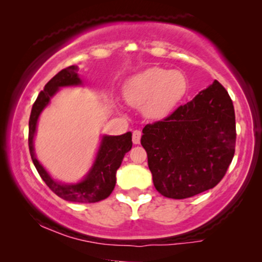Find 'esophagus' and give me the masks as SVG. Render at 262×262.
Wrapping results in <instances>:
<instances>
[{
    "label": "esophagus",
    "mask_w": 262,
    "mask_h": 262,
    "mask_svg": "<svg viewBox=\"0 0 262 262\" xmlns=\"http://www.w3.org/2000/svg\"><path fill=\"white\" fill-rule=\"evenodd\" d=\"M141 137H142V132L139 130H135L132 132V142H134V144H139V142H141Z\"/></svg>",
    "instance_id": "1"
}]
</instances>
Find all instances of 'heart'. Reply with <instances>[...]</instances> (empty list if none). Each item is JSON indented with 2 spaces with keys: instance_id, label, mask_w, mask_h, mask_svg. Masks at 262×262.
Wrapping results in <instances>:
<instances>
[{
  "instance_id": "b5f03b06",
  "label": "heart",
  "mask_w": 262,
  "mask_h": 262,
  "mask_svg": "<svg viewBox=\"0 0 262 262\" xmlns=\"http://www.w3.org/2000/svg\"><path fill=\"white\" fill-rule=\"evenodd\" d=\"M187 88V78L181 71L150 68L126 82L124 96L131 106L144 108L149 116L163 117L181 101Z\"/></svg>"
}]
</instances>
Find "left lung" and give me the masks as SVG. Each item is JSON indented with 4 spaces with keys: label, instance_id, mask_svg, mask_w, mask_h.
Segmentation results:
<instances>
[{
    "label": "left lung",
    "instance_id": "8db88e82",
    "mask_svg": "<svg viewBox=\"0 0 262 262\" xmlns=\"http://www.w3.org/2000/svg\"><path fill=\"white\" fill-rule=\"evenodd\" d=\"M141 143L162 195L185 199L213 188L235 154V111L227 89L214 80L192 101L145 125Z\"/></svg>",
    "mask_w": 262,
    "mask_h": 262
}]
</instances>
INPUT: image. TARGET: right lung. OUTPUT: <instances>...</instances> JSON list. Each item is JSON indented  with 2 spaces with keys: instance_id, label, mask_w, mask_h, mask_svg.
<instances>
[{
  "instance_id": "right-lung-1",
  "label": "right lung",
  "mask_w": 262,
  "mask_h": 262,
  "mask_svg": "<svg viewBox=\"0 0 262 262\" xmlns=\"http://www.w3.org/2000/svg\"><path fill=\"white\" fill-rule=\"evenodd\" d=\"M78 67L70 66L56 74L48 83L44 91L39 93L37 100L32 106L30 123H28V148L35 168L39 175L51 191L68 202L74 203H96L106 199L116 186V173L120 167L125 154L132 148V134L126 132L121 136H105L100 145L98 156L92 170L87 178L76 185H62L56 182L46 173L38 160L35 159L33 149V137L37 127L39 114L48 105L50 99L64 85L81 84V80L77 75Z\"/></svg>"
}]
</instances>
